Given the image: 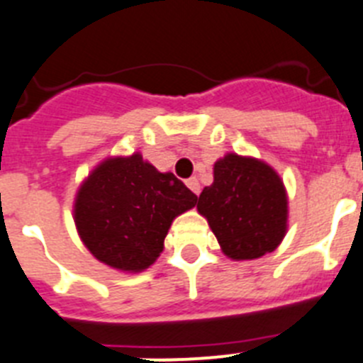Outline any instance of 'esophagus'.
<instances>
[{"mask_svg":"<svg viewBox=\"0 0 363 363\" xmlns=\"http://www.w3.org/2000/svg\"><path fill=\"white\" fill-rule=\"evenodd\" d=\"M186 184H188V188L191 189V191H194L195 195L201 194V182H199V179H197V177L188 179V181H186Z\"/></svg>","mask_w":363,"mask_h":363,"instance_id":"34e87169","label":"esophagus"}]
</instances>
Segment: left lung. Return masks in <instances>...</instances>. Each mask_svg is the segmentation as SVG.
Wrapping results in <instances>:
<instances>
[{"instance_id": "8db88e82", "label": "left lung", "mask_w": 363, "mask_h": 363, "mask_svg": "<svg viewBox=\"0 0 363 363\" xmlns=\"http://www.w3.org/2000/svg\"><path fill=\"white\" fill-rule=\"evenodd\" d=\"M197 210L233 260L271 253L286 235V189L275 169L257 159L235 153L218 159L213 184L202 189Z\"/></svg>"}]
</instances>
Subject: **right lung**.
<instances>
[{
	"label": "right lung",
	"mask_w": 363,
	"mask_h": 363,
	"mask_svg": "<svg viewBox=\"0 0 363 363\" xmlns=\"http://www.w3.org/2000/svg\"><path fill=\"white\" fill-rule=\"evenodd\" d=\"M197 195L174 174H161L143 155L106 159L77 191L74 215L81 240L97 260L121 271H143L164 247L177 215Z\"/></svg>",
	"instance_id": "add662e5"
}]
</instances>
